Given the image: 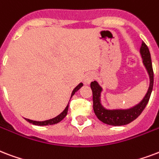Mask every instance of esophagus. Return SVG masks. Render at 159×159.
<instances>
[{
  "instance_id": "esophagus-1",
  "label": "esophagus",
  "mask_w": 159,
  "mask_h": 159,
  "mask_svg": "<svg viewBox=\"0 0 159 159\" xmlns=\"http://www.w3.org/2000/svg\"><path fill=\"white\" fill-rule=\"evenodd\" d=\"M93 79H94V75H93V73H88L87 75H85L84 82L86 84H89Z\"/></svg>"
}]
</instances>
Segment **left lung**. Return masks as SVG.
Returning <instances> with one entry per match:
<instances>
[{"label":"left lung","mask_w":159,"mask_h":159,"mask_svg":"<svg viewBox=\"0 0 159 159\" xmlns=\"http://www.w3.org/2000/svg\"><path fill=\"white\" fill-rule=\"evenodd\" d=\"M140 53L144 66L147 69L148 73L149 75L150 83L145 97L136 106L128 109H106L101 103V93L102 88L96 81L91 82V88L93 91V110L96 116L102 123L112 126H123L128 124L136 119L143 111L145 107L147 106L153 87V71L148 47L143 42H142V46L140 47Z\"/></svg>","instance_id":"8db88e82"}]
</instances>
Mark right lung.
Listing matches in <instances>:
<instances>
[{"mask_svg":"<svg viewBox=\"0 0 159 159\" xmlns=\"http://www.w3.org/2000/svg\"><path fill=\"white\" fill-rule=\"evenodd\" d=\"M82 86H83V84H82V82L81 83H79V84L77 85V87L74 88V90L72 91V93H71V98L72 97V96L74 95L75 93L77 92V91H78L80 89V88H82ZM68 105L69 103L67 104V106L66 107V108L64 109V111L61 113H60V114L58 115V116H57L56 117H54V118H52V119H49V120H46V121H42V122H39V121H33V120H30V119H27V118H26V120L27 121V122H29L30 123H32V124H34V125H37V126H47V125H53V124H56V123H58L59 122H61V120L63 119L64 117H66V114H67V111H68Z\"/></svg>","mask_w":159,"mask_h":159,"instance_id":"obj_1","label":"right lung"}]
</instances>
